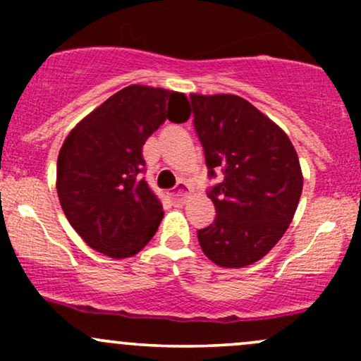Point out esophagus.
Returning a JSON list of instances; mask_svg holds the SVG:
<instances>
[{"label":"esophagus","mask_w":361,"mask_h":361,"mask_svg":"<svg viewBox=\"0 0 361 361\" xmlns=\"http://www.w3.org/2000/svg\"><path fill=\"white\" fill-rule=\"evenodd\" d=\"M188 195H190L188 185H186V183H180V185L176 186L175 192L169 193V197H171L175 202H185L186 198H188Z\"/></svg>","instance_id":"obj_1"}]
</instances>
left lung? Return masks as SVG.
Returning <instances> with one entry per match:
<instances>
[{"label":"left lung","instance_id":"1","mask_svg":"<svg viewBox=\"0 0 361 361\" xmlns=\"http://www.w3.org/2000/svg\"><path fill=\"white\" fill-rule=\"evenodd\" d=\"M190 98L210 176L224 173L209 193L217 215L198 231V243L219 267L244 268L271 251L295 215L299 156L283 128L238 94Z\"/></svg>","mask_w":361,"mask_h":361}]
</instances>
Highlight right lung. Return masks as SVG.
I'll use <instances>...</instances> for the list:
<instances>
[{
  "label": "right lung",
  "instance_id": "right-lung-1",
  "mask_svg": "<svg viewBox=\"0 0 361 361\" xmlns=\"http://www.w3.org/2000/svg\"><path fill=\"white\" fill-rule=\"evenodd\" d=\"M190 118L180 91L130 85L76 123L57 157V197L81 239L110 258L137 255L163 221V204L140 171L142 146L164 120Z\"/></svg>",
  "mask_w": 361,
  "mask_h": 361
}]
</instances>
